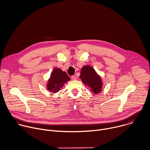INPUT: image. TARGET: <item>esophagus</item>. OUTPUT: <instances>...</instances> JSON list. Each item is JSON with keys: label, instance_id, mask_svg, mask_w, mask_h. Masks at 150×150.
<instances>
[{"label": "esophagus", "instance_id": "esophagus-1", "mask_svg": "<svg viewBox=\"0 0 150 150\" xmlns=\"http://www.w3.org/2000/svg\"><path fill=\"white\" fill-rule=\"evenodd\" d=\"M71 79L73 80H76V77L75 76H71Z\"/></svg>", "mask_w": 150, "mask_h": 150}]
</instances>
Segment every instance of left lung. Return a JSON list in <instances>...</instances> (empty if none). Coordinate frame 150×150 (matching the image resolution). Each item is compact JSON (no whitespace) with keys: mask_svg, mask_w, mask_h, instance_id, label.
Masks as SVG:
<instances>
[{"mask_svg":"<svg viewBox=\"0 0 150 150\" xmlns=\"http://www.w3.org/2000/svg\"><path fill=\"white\" fill-rule=\"evenodd\" d=\"M80 78L83 83L91 88L92 91L96 94L102 91V83L100 77H99L91 66H84L81 70Z\"/></svg>","mask_w":150,"mask_h":150,"instance_id":"1","label":"left lung"}]
</instances>
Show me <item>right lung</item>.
Returning a JSON list of instances; mask_svg holds the SVG:
<instances>
[{
    "mask_svg": "<svg viewBox=\"0 0 150 150\" xmlns=\"http://www.w3.org/2000/svg\"><path fill=\"white\" fill-rule=\"evenodd\" d=\"M70 79V77L66 72L59 69H55L48 80V83L47 84L48 90L50 92L56 93Z\"/></svg>",
    "mask_w": 150,
    "mask_h": 150,
    "instance_id": "obj_1",
    "label": "right lung"
}]
</instances>
